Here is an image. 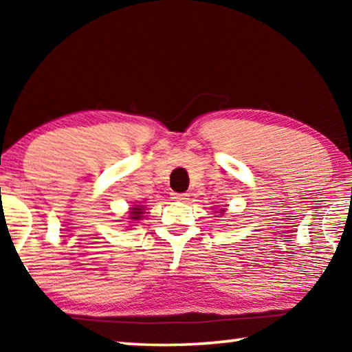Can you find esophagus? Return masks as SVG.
Wrapping results in <instances>:
<instances>
[{
    "label": "esophagus",
    "instance_id": "obj_1",
    "mask_svg": "<svg viewBox=\"0 0 352 352\" xmlns=\"http://www.w3.org/2000/svg\"><path fill=\"white\" fill-rule=\"evenodd\" d=\"M172 199L174 200H177V201H186L188 199H189V194H186V192H172Z\"/></svg>",
    "mask_w": 352,
    "mask_h": 352
}]
</instances>
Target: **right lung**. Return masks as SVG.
Segmentation results:
<instances>
[{"label": "right lung", "mask_w": 352, "mask_h": 352, "mask_svg": "<svg viewBox=\"0 0 352 352\" xmlns=\"http://www.w3.org/2000/svg\"><path fill=\"white\" fill-rule=\"evenodd\" d=\"M141 214H142L141 206H136V208H133L132 211H130V216H132V217H130V219H132V220H140V219L142 217Z\"/></svg>", "instance_id": "obj_1"}]
</instances>
